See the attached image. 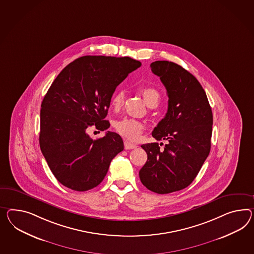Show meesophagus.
Instances as JSON below:
<instances>
[{"label":"esophagus","instance_id":"esophagus-1","mask_svg":"<svg viewBox=\"0 0 254 254\" xmlns=\"http://www.w3.org/2000/svg\"><path fill=\"white\" fill-rule=\"evenodd\" d=\"M136 147L137 145L135 143H130V142H128V141L124 142V148L126 150L134 149Z\"/></svg>","mask_w":254,"mask_h":254}]
</instances>
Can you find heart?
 <instances>
[{"instance_id":"obj_1","label":"heart","mask_w":254,"mask_h":254,"mask_svg":"<svg viewBox=\"0 0 254 254\" xmlns=\"http://www.w3.org/2000/svg\"><path fill=\"white\" fill-rule=\"evenodd\" d=\"M141 93H142L144 102L150 108L156 107V105L158 104L160 96L156 89L151 87H145ZM124 101H125L124 92H115L111 97V108L114 111H119L124 107ZM114 128L117 130L118 133H120L124 138L130 141H136L140 138L142 132L144 130V124L137 120L123 118L114 123Z\"/></svg>"}]
</instances>
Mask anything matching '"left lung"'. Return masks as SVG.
<instances>
[{
	"instance_id": "obj_1",
	"label": "left lung",
	"mask_w": 254,
	"mask_h": 254,
	"mask_svg": "<svg viewBox=\"0 0 254 254\" xmlns=\"http://www.w3.org/2000/svg\"><path fill=\"white\" fill-rule=\"evenodd\" d=\"M150 67L169 97L168 112L152 136L168 143L164 149L158 143L141 146L147 161L139 177L148 190L166 194L188 187L199 173L211 149L213 113L202 85L190 72L168 61H156Z\"/></svg>"
}]
</instances>
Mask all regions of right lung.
<instances>
[{"mask_svg": "<svg viewBox=\"0 0 254 254\" xmlns=\"http://www.w3.org/2000/svg\"><path fill=\"white\" fill-rule=\"evenodd\" d=\"M141 63L130 57L83 56L59 73L40 110L39 145L53 175L67 188L85 191L104 180L124 150L116 132L93 140L87 130H107L105 118L116 87Z\"/></svg>", "mask_w": 254, "mask_h": 254, "instance_id": "obj_1", "label": "right lung"}]
</instances>
